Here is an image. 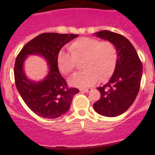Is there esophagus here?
Listing matches in <instances>:
<instances>
[{"mask_svg": "<svg viewBox=\"0 0 155 155\" xmlns=\"http://www.w3.org/2000/svg\"><path fill=\"white\" fill-rule=\"evenodd\" d=\"M80 91L81 92H90L92 91V88H81Z\"/></svg>", "mask_w": 155, "mask_h": 155, "instance_id": "obj_1", "label": "esophagus"}]
</instances>
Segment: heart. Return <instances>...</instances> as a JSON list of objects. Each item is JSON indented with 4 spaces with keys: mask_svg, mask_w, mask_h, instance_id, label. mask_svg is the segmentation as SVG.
Returning <instances> with one entry per match:
<instances>
[{
    "mask_svg": "<svg viewBox=\"0 0 155 155\" xmlns=\"http://www.w3.org/2000/svg\"><path fill=\"white\" fill-rule=\"evenodd\" d=\"M68 50L71 54L64 50L59 52L57 64L61 73L68 74L74 70L76 61L83 60L82 68L84 71L74 75L70 80V83L75 87H89L98 79L100 81H105L114 72L117 51L111 42H100L93 38L82 37L71 42Z\"/></svg>",
    "mask_w": 155,
    "mask_h": 155,
    "instance_id": "b5f03b06",
    "label": "heart"
}]
</instances>
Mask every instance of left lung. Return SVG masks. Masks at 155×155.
<instances>
[{"mask_svg": "<svg viewBox=\"0 0 155 155\" xmlns=\"http://www.w3.org/2000/svg\"><path fill=\"white\" fill-rule=\"evenodd\" d=\"M94 35L113 43L117 51V62L109 82L97 88L101 97L93 107L98 114L115 117L125 113L136 99L143 66L135 48L126 37L107 30Z\"/></svg>", "mask_w": 155, "mask_h": 155, "instance_id": "left-lung-1", "label": "left lung"}]
</instances>
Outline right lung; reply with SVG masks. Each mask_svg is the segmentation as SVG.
<instances>
[{
  "mask_svg": "<svg viewBox=\"0 0 155 155\" xmlns=\"http://www.w3.org/2000/svg\"><path fill=\"white\" fill-rule=\"evenodd\" d=\"M78 36L55 32L40 34L25 45L16 58L14 69L16 87L27 106L41 117L55 119L65 114L74 94L79 92L78 88L68 87L57 64L61 48ZM31 55H40L49 66L48 75L42 80H30L24 73V61Z\"/></svg>",
  "mask_w": 155,
  "mask_h": 155,
  "instance_id": "obj_1",
  "label": "right lung"
}]
</instances>
